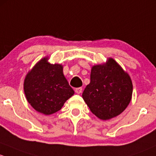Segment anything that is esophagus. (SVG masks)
I'll return each instance as SVG.
<instances>
[{
    "instance_id": "1",
    "label": "esophagus",
    "mask_w": 156,
    "mask_h": 156,
    "mask_svg": "<svg viewBox=\"0 0 156 156\" xmlns=\"http://www.w3.org/2000/svg\"><path fill=\"white\" fill-rule=\"evenodd\" d=\"M82 91H83V88H82V87L76 88V89H75V91H76V94H80V93L82 92Z\"/></svg>"
}]
</instances>
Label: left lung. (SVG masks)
<instances>
[{
	"label": "left lung",
	"instance_id": "1",
	"mask_svg": "<svg viewBox=\"0 0 156 156\" xmlns=\"http://www.w3.org/2000/svg\"><path fill=\"white\" fill-rule=\"evenodd\" d=\"M133 86L129 75L111 58L92 67L90 83L83 98L91 113L107 120L122 113L131 100Z\"/></svg>",
	"mask_w": 156,
	"mask_h": 156
}]
</instances>
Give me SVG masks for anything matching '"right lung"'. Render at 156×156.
I'll return each mask as SVG.
<instances>
[{
  "label": "right lung",
  "instance_id": "obj_1",
  "mask_svg": "<svg viewBox=\"0 0 156 156\" xmlns=\"http://www.w3.org/2000/svg\"><path fill=\"white\" fill-rule=\"evenodd\" d=\"M24 91L27 101L39 113L50 115L60 110L74 91L63 73V66L48 62L45 57L26 75Z\"/></svg>",
  "mask_w": 156,
  "mask_h": 156
}]
</instances>
